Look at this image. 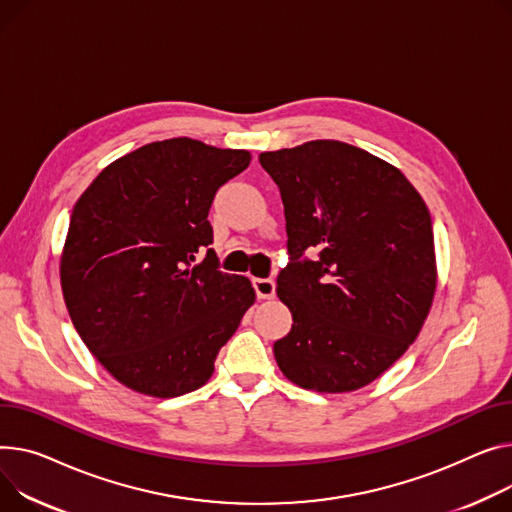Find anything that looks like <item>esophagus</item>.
Returning <instances> with one entry per match:
<instances>
[{
	"label": "esophagus",
	"mask_w": 512,
	"mask_h": 512,
	"mask_svg": "<svg viewBox=\"0 0 512 512\" xmlns=\"http://www.w3.org/2000/svg\"><path fill=\"white\" fill-rule=\"evenodd\" d=\"M253 288L257 292V298H274L276 296V282L271 278H255Z\"/></svg>",
	"instance_id": "34e87169"
}]
</instances>
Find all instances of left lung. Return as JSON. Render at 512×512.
Instances as JSON below:
<instances>
[{"label": "left lung", "instance_id": "obj_1", "mask_svg": "<svg viewBox=\"0 0 512 512\" xmlns=\"http://www.w3.org/2000/svg\"><path fill=\"white\" fill-rule=\"evenodd\" d=\"M280 189L290 263L278 296L292 329L274 344L302 389L356 391L414 344L436 288L432 220L401 170L317 140L259 154Z\"/></svg>", "mask_w": 512, "mask_h": 512}]
</instances>
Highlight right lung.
<instances>
[{"instance_id": "right-lung-1", "label": "right lung", "mask_w": 512, "mask_h": 512, "mask_svg": "<svg viewBox=\"0 0 512 512\" xmlns=\"http://www.w3.org/2000/svg\"><path fill=\"white\" fill-rule=\"evenodd\" d=\"M249 162L247 150L191 138L146 144L102 170L74 206L63 298L86 348L125 387L164 399L206 385L255 302L251 282L220 271L208 249L216 191Z\"/></svg>"}]
</instances>
